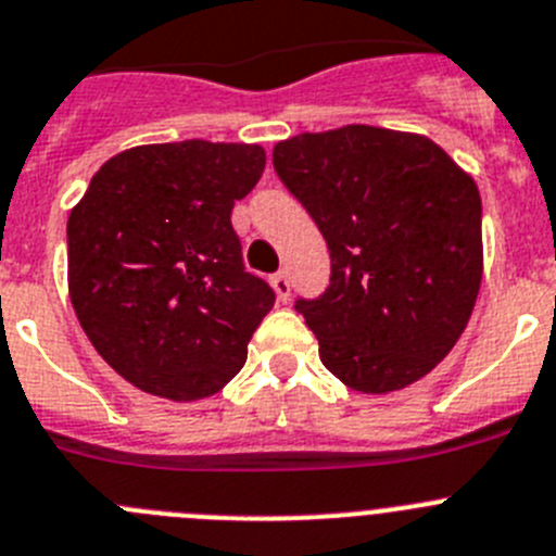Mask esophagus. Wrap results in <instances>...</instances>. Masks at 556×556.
I'll list each match as a JSON object with an SVG mask.
<instances>
[{"label": "esophagus", "mask_w": 556, "mask_h": 556, "mask_svg": "<svg viewBox=\"0 0 556 556\" xmlns=\"http://www.w3.org/2000/svg\"><path fill=\"white\" fill-rule=\"evenodd\" d=\"M271 285H274V290H277L279 302H288V295H290V277H288V274L277 271L271 277Z\"/></svg>", "instance_id": "obj_1"}]
</instances>
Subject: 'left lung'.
<instances>
[{
    "label": "left lung",
    "instance_id": "left-lung-1",
    "mask_svg": "<svg viewBox=\"0 0 556 556\" xmlns=\"http://www.w3.org/2000/svg\"><path fill=\"white\" fill-rule=\"evenodd\" d=\"M274 169L329 247V288L295 299L326 370L367 395L428 376L480 290L475 180L430 139L372 126L299 134Z\"/></svg>",
    "mask_w": 556,
    "mask_h": 556
}]
</instances>
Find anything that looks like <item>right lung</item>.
Returning a JSON list of instances; mask_svg holds the SVG:
<instances>
[{
  "instance_id": "1",
  "label": "right lung",
  "mask_w": 556,
  "mask_h": 556,
  "mask_svg": "<svg viewBox=\"0 0 556 556\" xmlns=\"http://www.w3.org/2000/svg\"><path fill=\"white\" fill-rule=\"evenodd\" d=\"M263 169L257 144H144L109 159L71 211L76 318L142 392L200 401L247 362L277 295L243 266L230 214Z\"/></svg>"
}]
</instances>
